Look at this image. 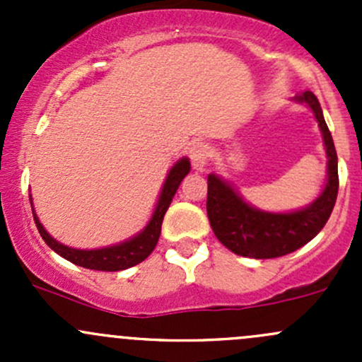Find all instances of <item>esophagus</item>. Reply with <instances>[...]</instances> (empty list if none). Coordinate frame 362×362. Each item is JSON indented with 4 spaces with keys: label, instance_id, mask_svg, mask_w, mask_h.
<instances>
[{
    "label": "esophagus",
    "instance_id": "34e87169",
    "mask_svg": "<svg viewBox=\"0 0 362 362\" xmlns=\"http://www.w3.org/2000/svg\"><path fill=\"white\" fill-rule=\"evenodd\" d=\"M210 158V147L203 141H196L191 148H189V159H191L194 170L203 171L206 166V160Z\"/></svg>",
    "mask_w": 362,
    "mask_h": 362
}]
</instances>
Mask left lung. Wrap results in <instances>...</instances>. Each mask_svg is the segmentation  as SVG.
Segmentation results:
<instances>
[{
  "mask_svg": "<svg viewBox=\"0 0 362 362\" xmlns=\"http://www.w3.org/2000/svg\"><path fill=\"white\" fill-rule=\"evenodd\" d=\"M312 108L327 154V182L312 204L291 214L257 210L217 175H208L206 214L218 242L235 254L254 259H273L291 254L315 238L326 226L338 196V156L322 108L315 94L305 90L294 98Z\"/></svg>",
  "mask_w": 362,
  "mask_h": 362,
  "instance_id": "obj_1",
  "label": "left lung"
}]
</instances>
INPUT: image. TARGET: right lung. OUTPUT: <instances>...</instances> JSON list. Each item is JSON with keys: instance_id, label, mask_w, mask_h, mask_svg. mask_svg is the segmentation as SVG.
Segmentation results:
<instances>
[{"instance_id": "add662e5", "label": "right lung", "mask_w": 362, "mask_h": 362, "mask_svg": "<svg viewBox=\"0 0 362 362\" xmlns=\"http://www.w3.org/2000/svg\"><path fill=\"white\" fill-rule=\"evenodd\" d=\"M189 171H191V163H189L187 158H182L173 168H171L166 180H164L163 189H160L159 202L156 204V210L154 214H152L148 224L145 226L144 231L138 233V235L133 236L131 240L119 243V245L94 250L71 249V247H66L63 245V243L57 242V240H54L52 236L45 231V228H43L42 222L36 217L35 210H33L35 224L36 228H38V233L42 235V238L45 240L47 245L56 252V254H59L61 257L73 262V264L82 266V268L87 269H98V272H120V269H127L131 268V266H136L140 264L141 261H145V259L152 254V250L156 249L160 235V226H163L164 214H166L168 206H170L178 185H180V182L184 180V177Z\"/></svg>"}]
</instances>
